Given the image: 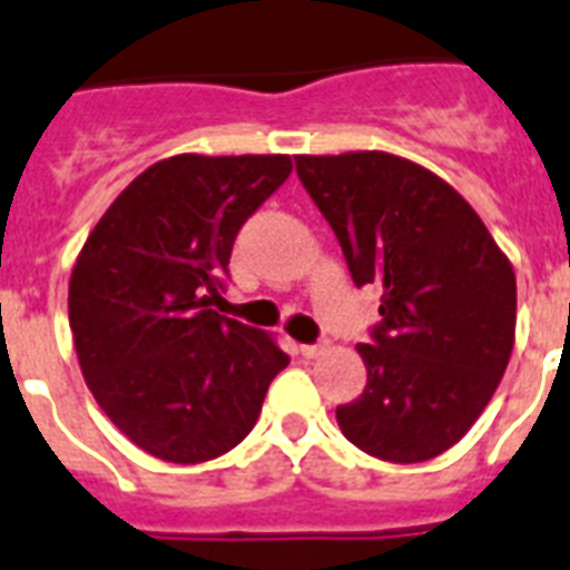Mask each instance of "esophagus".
Wrapping results in <instances>:
<instances>
[{
	"instance_id": "obj_1",
	"label": "esophagus",
	"mask_w": 570,
	"mask_h": 570,
	"mask_svg": "<svg viewBox=\"0 0 570 570\" xmlns=\"http://www.w3.org/2000/svg\"><path fill=\"white\" fill-rule=\"evenodd\" d=\"M322 351H325V345H298V354H301V357H307V360L318 357Z\"/></svg>"
}]
</instances>
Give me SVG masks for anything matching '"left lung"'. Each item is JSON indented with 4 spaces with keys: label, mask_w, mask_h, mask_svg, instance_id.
<instances>
[{
    "label": "left lung",
    "mask_w": 570,
    "mask_h": 570,
    "mask_svg": "<svg viewBox=\"0 0 570 570\" xmlns=\"http://www.w3.org/2000/svg\"><path fill=\"white\" fill-rule=\"evenodd\" d=\"M295 173L354 284L383 289L372 345H357L368 381L336 406L340 430L377 460H433L469 433L507 372L515 272L469 202L413 160L298 155Z\"/></svg>",
    "instance_id": "left-lung-1"
}]
</instances>
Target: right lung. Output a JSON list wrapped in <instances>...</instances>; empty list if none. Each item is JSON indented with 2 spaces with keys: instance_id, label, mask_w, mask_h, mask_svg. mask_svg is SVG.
Segmentation results:
<instances>
[{
  "instance_id": "obj_1",
  "label": "right lung",
  "mask_w": 570,
  "mask_h": 570,
  "mask_svg": "<svg viewBox=\"0 0 570 570\" xmlns=\"http://www.w3.org/2000/svg\"><path fill=\"white\" fill-rule=\"evenodd\" d=\"M293 173L286 155H175L128 184L69 277V327L92 397L157 460L237 448L289 357L219 316L234 239Z\"/></svg>"
}]
</instances>
